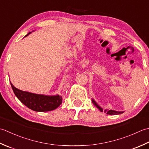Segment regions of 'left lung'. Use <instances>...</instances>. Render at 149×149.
Masks as SVG:
<instances>
[{
    "instance_id": "1",
    "label": "left lung",
    "mask_w": 149,
    "mask_h": 149,
    "mask_svg": "<svg viewBox=\"0 0 149 149\" xmlns=\"http://www.w3.org/2000/svg\"><path fill=\"white\" fill-rule=\"evenodd\" d=\"M92 102L93 103V104L95 105L96 107L98 108L99 110L101 111V112H103V109L100 107V106L96 104V103L95 102V101L94 100H92ZM105 112H106L107 113V114H111V115H114V114H121L123 113V112H118V111H113V110H109V111H107L105 110Z\"/></svg>"
}]
</instances>
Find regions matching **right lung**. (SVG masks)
I'll list each match as a JSON object with an SVG mask.
<instances>
[{
  "mask_svg": "<svg viewBox=\"0 0 149 149\" xmlns=\"http://www.w3.org/2000/svg\"><path fill=\"white\" fill-rule=\"evenodd\" d=\"M31 33H29L28 36ZM15 95L26 107L36 112H47L54 110L62 102V97L59 95L45 96L23 91L15 87L11 82Z\"/></svg>",
  "mask_w": 149,
  "mask_h": 149,
  "instance_id": "right-lung-1",
  "label": "right lung"
}]
</instances>
